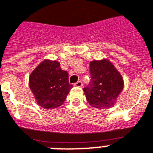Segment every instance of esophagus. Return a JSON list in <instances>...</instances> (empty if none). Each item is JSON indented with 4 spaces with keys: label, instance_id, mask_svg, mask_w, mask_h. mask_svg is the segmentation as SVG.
Listing matches in <instances>:
<instances>
[{
    "label": "esophagus",
    "instance_id": "1",
    "mask_svg": "<svg viewBox=\"0 0 153 153\" xmlns=\"http://www.w3.org/2000/svg\"><path fill=\"white\" fill-rule=\"evenodd\" d=\"M74 87H82V82L81 81H78L76 83H74Z\"/></svg>",
    "mask_w": 153,
    "mask_h": 153
}]
</instances>
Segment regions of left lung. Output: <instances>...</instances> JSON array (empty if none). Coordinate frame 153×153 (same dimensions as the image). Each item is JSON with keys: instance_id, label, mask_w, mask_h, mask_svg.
Wrapping results in <instances>:
<instances>
[{"instance_id": "1", "label": "left lung", "mask_w": 153, "mask_h": 153, "mask_svg": "<svg viewBox=\"0 0 153 153\" xmlns=\"http://www.w3.org/2000/svg\"><path fill=\"white\" fill-rule=\"evenodd\" d=\"M90 72L91 83L83 88L87 102L100 109L114 106L123 88L120 73L108 59L91 62Z\"/></svg>"}]
</instances>
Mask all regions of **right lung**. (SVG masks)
<instances>
[{
    "label": "right lung",
    "instance_id": "1",
    "mask_svg": "<svg viewBox=\"0 0 153 153\" xmlns=\"http://www.w3.org/2000/svg\"><path fill=\"white\" fill-rule=\"evenodd\" d=\"M67 71L58 61L45 59L33 71L29 83L38 104L45 109L60 107L73 86L69 83Z\"/></svg>",
    "mask_w": 153,
    "mask_h": 153
}]
</instances>
